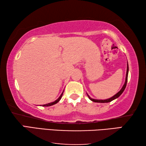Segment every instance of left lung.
<instances>
[{"label":"left lung","mask_w":146,"mask_h":146,"mask_svg":"<svg viewBox=\"0 0 146 146\" xmlns=\"http://www.w3.org/2000/svg\"><path fill=\"white\" fill-rule=\"evenodd\" d=\"M128 72H129V67H128V64H127V71H126V76H125V83L123 86H122V88L121 90L118 91V92L115 94L114 96H113L112 97H111L110 98H108V99H106V100H97V99H93V98H91L90 96H89L88 94V96L90 99L93 101V102H99V103H107V102H111L112 100L116 99V98H117L118 97H119L120 96L122 95V93L123 92V91H124L125 87H126V84H127V76H128Z\"/></svg>","instance_id":"8db88e82"}]
</instances>
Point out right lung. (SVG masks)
<instances>
[{
	"label": "right lung",
	"instance_id": "add662e5",
	"mask_svg": "<svg viewBox=\"0 0 146 146\" xmlns=\"http://www.w3.org/2000/svg\"><path fill=\"white\" fill-rule=\"evenodd\" d=\"M63 93H64V91L62 93V94L60 95V97H59L57 99H56L55 101H54V102H51V103H48V104H44V105H42V106H52V105H54V104H56L57 102H59V100H60V99H61V98H62V95H63Z\"/></svg>",
	"mask_w": 146,
	"mask_h": 146
}]
</instances>
